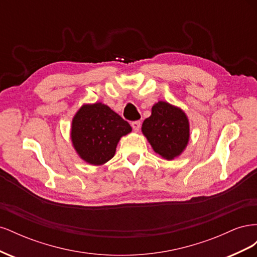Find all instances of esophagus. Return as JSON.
Instances as JSON below:
<instances>
[{
    "label": "esophagus",
    "instance_id": "1",
    "mask_svg": "<svg viewBox=\"0 0 257 257\" xmlns=\"http://www.w3.org/2000/svg\"><path fill=\"white\" fill-rule=\"evenodd\" d=\"M131 125H132V127H133V130L135 132H138L139 128H141V126H142V122L141 121H133V122L131 123Z\"/></svg>",
    "mask_w": 257,
    "mask_h": 257
}]
</instances>
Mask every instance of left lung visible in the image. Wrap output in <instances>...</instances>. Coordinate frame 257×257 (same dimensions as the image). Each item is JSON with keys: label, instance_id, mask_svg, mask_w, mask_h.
<instances>
[{"label": "left lung", "instance_id": "1", "mask_svg": "<svg viewBox=\"0 0 257 257\" xmlns=\"http://www.w3.org/2000/svg\"><path fill=\"white\" fill-rule=\"evenodd\" d=\"M142 130L153 150L166 160L180 155L190 138L185 113L166 102H159L152 107V113L144 121Z\"/></svg>", "mask_w": 257, "mask_h": 257}]
</instances>
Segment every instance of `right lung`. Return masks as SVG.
<instances>
[{
	"mask_svg": "<svg viewBox=\"0 0 257 257\" xmlns=\"http://www.w3.org/2000/svg\"><path fill=\"white\" fill-rule=\"evenodd\" d=\"M132 127L109 107L83 105L75 114L71 137L79 157L91 165H103L113 158L120 138Z\"/></svg>",
	"mask_w": 257,
	"mask_h": 257,
	"instance_id": "add662e5",
	"label": "right lung"
}]
</instances>
